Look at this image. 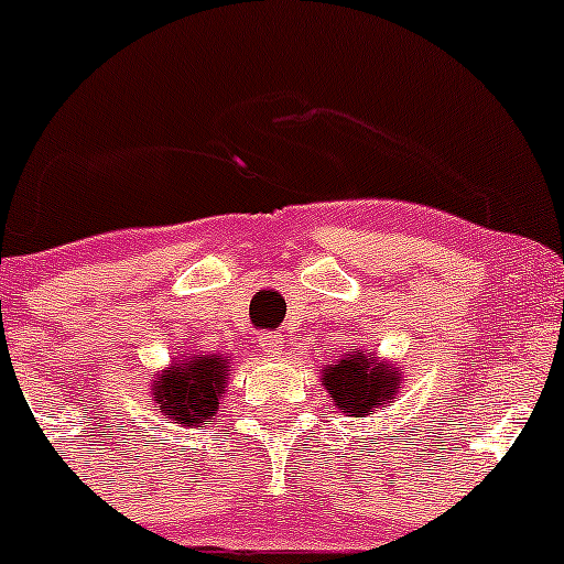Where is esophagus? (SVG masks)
<instances>
[{"label":"esophagus","mask_w":564,"mask_h":564,"mask_svg":"<svg viewBox=\"0 0 564 564\" xmlns=\"http://www.w3.org/2000/svg\"><path fill=\"white\" fill-rule=\"evenodd\" d=\"M259 344L267 355H281L283 351V335H272V333H261Z\"/></svg>","instance_id":"34e87169"}]
</instances>
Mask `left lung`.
<instances>
[{"label": "left lung", "instance_id": "obj_1", "mask_svg": "<svg viewBox=\"0 0 564 564\" xmlns=\"http://www.w3.org/2000/svg\"><path fill=\"white\" fill-rule=\"evenodd\" d=\"M401 384L403 368L390 360H379L371 349H355L340 357L335 366L322 368V388L329 392V401L346 417L362 420L392 406Z\"/></svg>", "mask_w": 564, "mask_h": 564}]
</instances>
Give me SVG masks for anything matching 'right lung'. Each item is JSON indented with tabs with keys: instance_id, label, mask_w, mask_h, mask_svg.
<instances>
[{
	"instance_id": "1",
	"label": "right lung",
	"mask_w": 564,
	"mask_h": 564,
	"mask_svg": "<svg viewBox=\"0 0 564 564\" xmlns=\"http://www.w3.org/2000/svg\"><path fill=\"white\" fill-rule=\"evenodd\" d=\"M231 362L224 355L174 357L166 371L150 382L158 412L180 429H204L215 423L218 403L231 377Z\"/></svg>"
}]
</instances>
